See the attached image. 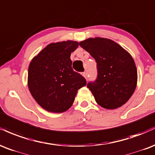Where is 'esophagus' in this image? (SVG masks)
I'll use <instances>...</instances> for the list:
<instances>
[{"instance_id":"obj_1","label":"esophagus","mask_w":155,"mask_h":155,"mask_svg":"<svg viewBox=\"0 0 155 155\" xmlns=\"http://www.w3.org/2000/svg\"><path fill=\"white\" fill-rule=\"evenodd\" d=\"M82 75H83V77H84L85 78H87V73H86V72H83V73H82Z\"/></svg>"}]
</instances>
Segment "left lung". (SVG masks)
I'll use <instances>...</instances> for the list:
<instances>
[{
  "instance_id": "left-lung-1",
  "label": "left lung",
  "mask_w": 155,
  "mask_h": 155,
  "mask_svg": "<svg viewBox=\"0 0 155 155\" xmlns=\"http://www.w3.org/2000/svg\"><path fill=\"white\" fill-rule=\"evenodd\" d=\"M79 44L97 63V79L87 85L96 103L107 110L125 104L137 85V69L131 55L108 38H89Z\"/></svg>"
}]
</instances>
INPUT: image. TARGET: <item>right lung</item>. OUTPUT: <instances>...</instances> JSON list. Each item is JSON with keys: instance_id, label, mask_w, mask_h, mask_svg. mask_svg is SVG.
Here are the masks:
<instances>
[{"instance_id": "1", "label": "right lung", "mask_w": 155, "mask_h": 155, "mask_svg": "<svg viewBox=\"0 0 155 155\" xmlns=\"http://www.w3.org/2000/svg\"><path fill=\"white\" fill-rule=\"evenodd\" d=\"M78 42L67 41L47 45L30 61L27 85L31 95L42 108L61 113L72 107L78 89L85 79L72 68L70 55Z\"/></svg>"}]
</instances>
